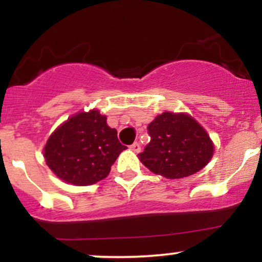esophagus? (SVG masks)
Segmentation results:
<instances>
[{
    "label": "esophagus",
    "mask_w": 262,
    "mask_h": 262,
    "mask_svg": "<svg viewBox=\"0 0 262 262\" xmlns=\"http://www.w3.org/2000/svg\"><path fill=\"white\" fill-rule=\"evenodd\" d=\"M130 149L133 150L134 152H139L140 151V144L139 143H134L133 145H130Z\"/></svg>",
    "instance_id": "obj_1"
}]
</instances>
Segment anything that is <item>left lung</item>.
I'll list each match as a JSON object with an SVG mask.
<instances>
[{
    "label": "left lung",
    "mask_w": 262,
    "mask_h": 262,
    "mask_svg": "<svg viewBox=\"0 0 262 262\" xmlns=\"http://www.w3.org/2000/svg\"><path fill=\"white\" fill-rule=\"evenodd\" d=\"M150 143L140 152L145 167L166 179H183L202 170L214 154V144L193 117L164 112L148 125Z\"/></svg>",
    "instance_id": "obj_1"
}]
</instances>
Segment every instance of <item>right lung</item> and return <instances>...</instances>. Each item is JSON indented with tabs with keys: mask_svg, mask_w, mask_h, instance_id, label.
<instances>
[{
	"mask_svg": "<svg viewBox=\"0 0 262 262\" xmlns=\"http://www.w3.org/2000/svg\"><path fill=\"white\" fill-rule=\"evenodd\" d=\"M127 146L98 110L74 114L50 134L43 149L48 167L66 183L89 186L106 179Z\"/></svg>",
	"mask_w": 262,
	"mask_h": 262,
	"instance_id": "obj_1",
	"label": "right lung"
}]
</instances>
